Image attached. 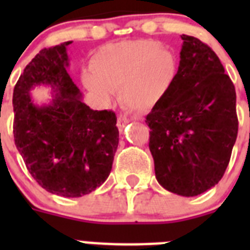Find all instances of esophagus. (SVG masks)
<instances>
[{"mask_svg": "<svg viewBox=\"0 0 250 250\" xmlns=\"http://www.w3.org/2000/svg\"><path fill=\"white\" fill-rule=\"evenodd\" d=\"M130 123V120L127 118H125V116H119L118 118V127L120 131H124V129H125V126H126L127 124Z\"/></svg>", "mask_w": 250, "mask_h": 250, "instance_id": "esophagus-1", "label": "esophagus"}]
</instances>
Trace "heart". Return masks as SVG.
Segmentation results:
<instances>
[{
  "label": "heart",
  "instance_id": "1",
  "mask_svg": "<svg viewBox=\"0 0 250 250\" xmlns=\"http://www.w3.org/2000/svg\"><path fill=\"white\" fill-rule=\"evenodd\" d=\"M176 68L174 55L155 41H126L99 48L81 81L103 103L111 100L112 91H120L127 107L145 111L167 95Z\"/></svg>",
  "mask_w": 250,
  "mask_h": 250
}]
</instances>
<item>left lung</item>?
Returning a JSON list of instances; mask_svg holds the SVG:
<instances>
[{"instance_id":"obj_1","label":"left lung","mask_w":250,"mask_h":250,"mask_svg":"<svg viewBox=\"0 0 250 250\" xmlns=\"http://www.w3.org/2000/svg\"><path fill=\"white\" fill-rule=\"evenodd\" d=\"M174 83L147 114L149 147L161 187L195 196L219 183L238 134L237 95L215 52L182 35Z\"/></svg>"}]
</instances>
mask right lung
<instances>
[{
	"mask_svg": "<svg viewBox=\"0 0 250 250\" xmlns=\"http://www.w3.org/2000/svg\"><path fill=\"white\" fill-rule=\"evenodd\" d=\"M67 41L43 48L32 59L13 90V136L32 178L63 198H80L110 175L119 145L116 115L92 110L67 74ZM36 85H47L53 99L37 104Z\"/></svg>",
	"mask_w": 250,
	"mask_h": 250,
	"instance_id": "1",
	"label": "right lung"
}]
</instances>
